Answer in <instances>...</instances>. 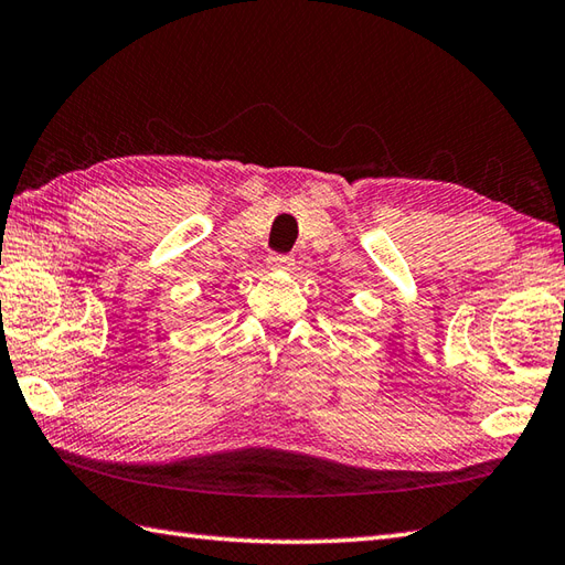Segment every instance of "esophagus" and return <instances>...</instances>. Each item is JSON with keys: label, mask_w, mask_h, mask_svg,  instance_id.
I'll use <instances>...</instances> for the list:
<instances>
[{"label": "esophagus", "mask_w": 565, "mask_h": 565, "mask_svg": "<svg viewBox=\"0 0 565 565\" xmlns=\"http://www.w3.org/2000/svg\"><path fill=\"white\" fill-rule=\"evenodd\" d=\"M291 267H294V259L286 257V254H279V257L267 259V269H271V271H289Z\"/></svg>", "instance_id": "obj_1"}]
</instances>
